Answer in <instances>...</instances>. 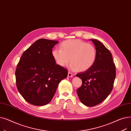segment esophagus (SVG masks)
Listing matches in <instances>:
<instances>
[{
  "label": "esophagus",
  "instance_id": "34e87169",
  "mask_svg": "<svg viewBox=\"0 0 131 131\" xmlns=\"http://www.w3.org/2000/svg\"><path fill=\"white\" fill-rule=\"evenodd\" d=\"M73 74L72 73H71V72H68V78H71V77H73Z\"/></svg>",
  "mask_w": 131,
  "mask_h": 131
}]
</instances>
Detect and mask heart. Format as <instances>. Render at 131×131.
I'll return each mask as SVG.
<instances>
[{
    "label": "heart",
    "instance_id": "1",
    "mask_svg": "<svg viewBox=\"0 0 131 131\" xmlns=\"http://www.w3.org/2000/svg\"><path fill=\"white\" fill-rule=\"evenodd\" d=\"M52 56L56 64L61 67L66 66L71 60V70L84 72L94 64L97 50L91 43L80 39H71L63 41L60 49H53Z\"/></svg>",
    "mask_w": 131,
    "mask_h": 131
}]
</instances>
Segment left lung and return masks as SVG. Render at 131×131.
<instances>
[{
    "label": "left lung",
    "instance_id": "obj_1",
    "mask_svg": "<svg viewBox=\"0 0 131 131\" xmlns=\"http://www.w3.org/2000/svg\"><path fill=\"white\" fill-rule=\"evenodd\" d=\"M97 50V59L93 66L76 76L82 81L77 90L82 104L89 107L97 105L111 93L116 77V67L111 52L99 41L90 39Z\"/></svg>",
    "mask_w": 131,
    "mask_h": 131
}]
</instances>
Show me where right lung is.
<instances>
[{
	"label": "right lung",
	"instance_id": "obj_1",
	"mask_svg": "<svg viewBox=\"0 0 131 131\" xmlns=\"http://www.w3.org/2000/svg\"><path fill=\"white\" fill-rule=\"evenodd\" d=\"M58 41L40 39L22 54L15 72L19 93L30 104L44 106L51 101L68 71L56 64L52 48Z\"/></svg>",
	"mask_w": 131,
	"mask_h": 131
}]
</instances>
